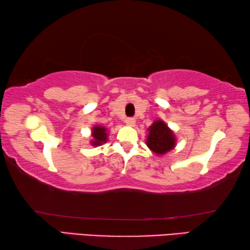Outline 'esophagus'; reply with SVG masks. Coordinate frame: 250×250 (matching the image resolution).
<instances>
[{
	"label": "esophagus",
	"instance_id": "obj_1",
	"mask_svg": "<svg viewBox=\"0 0 250 250\" xmlns=\"http://www.w3.org/2000/svg\"><path fill=\"white\" fill-rule=\"evenodd\" d=\"M125 124H126V125H129V126H134L135 120L133 119V118H128V119L125 120Z\"/></svg>",
	"mask_w": 250,
	"mask_h": 250
}]
</instances>
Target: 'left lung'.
Masks as SVG:
<instances>
[{
    "mask_svg": "<svg viewBox=\"0 0 250 250\" xmlns=\"http://www.w3.org/2000/svg\"><path fill=\"white\" fill-rule=\"evenodd\" d=\"M176 138L173 131L162 120H156L149 128L146 146L155 154L162 155L174 149Z\"/></svg>",
    "mask_w": 250,
    "mask_h": 250,
    "instance_id": "obj_1",
    "label": "left lung"
}]
</instances>
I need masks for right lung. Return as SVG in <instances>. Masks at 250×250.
Listing matches in <instances>:
<instances>
[{
	"label": "right lung",
	"mask_w": 250,
	"mask_h": 250,
	"mask_svg": "<svg viewBox=\"0 0 250 250\" xmlns=\"http://www.w3.org/2000/svg\"><path fill=\"white\" fill-rule=\"evenodd\" d=\"M91 135H92V140H91V145L92 146H101L103 143L107 142L108 139V133H107V129L103 125H95L91 130Z\"/></svg>",
	"instance_id": "obj_1"
}]
</instances>
